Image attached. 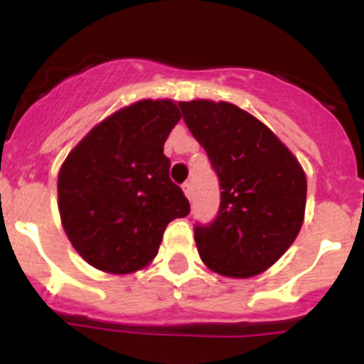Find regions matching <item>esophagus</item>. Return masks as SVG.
<instances>
[{
	"label": "esophagus",
	"instance_id": "esophagus-1",
	"mask_svg": "<svg viewBox=\"0 0 364 364\" xmlns=\"http://www.w3.org/2000/svg\"><path fill=\"white\" fill-rule=\"evenodd\" d=\"M182 191H184V195L188 196L189 200H191V195H193V189H191V184L189 182H186V184H182Z\"/></svg>",
	"mask_w": 364,
	"mask_h": 364
}]
</instances>
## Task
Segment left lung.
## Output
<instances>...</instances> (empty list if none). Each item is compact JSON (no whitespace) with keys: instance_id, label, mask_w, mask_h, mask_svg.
<instances>
[{"instance_id":"obj_1","label":"left lung","mask_w":364,"mask_h":364,"mask_svg":"<svg viewBox=\"0 0 364 364\" xmlns=\"http://www.w3.org/2000/svg\"><path fill=\"white\" fill-rule=\"evenodd\" d=\"M220 178L215 222L195 229L198 255L220 276L265 272L292 245L305 220L306 176L271 128L225 101L178 102Z\"/></svg>"}]
</instances>
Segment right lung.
<instances>
[{"label": "right lung", "instance_id": "obj_1", "mask_svg": "<svg viewBox=\"0 0 364 364\" xmlns=\"http://www.w3.org/2000/svg\"><path fill=\"white\" fill-rule=\"evenodd\" d=\"M182 119L171 99H142L93 126L61 164L58 208L77 255L108 274L148 267L168 223L189 215L164 142Z\"/></svg>", "mask_w": 364, "mask_h": 364}]
</instances>
